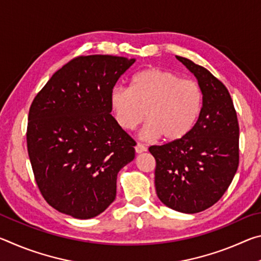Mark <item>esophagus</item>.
<instances>
[{
  "instance_id": "esophagus-1",
  "label": "esophagus",
  "mask_w": 261,
  "mask_h": 261,
  "mask_svg": "<svg viewBox=\"0 0 261 261\" xmlns=\"http://www.w3.org/2000/svg\"><path fill=\"white\" fill-rule=\"evenodd\" d=\"M135 149H136L137 153H143V152L146 151V147H145V145L138 143V144H137L136 146H135Z\"/></svg>"
}]
</instances>
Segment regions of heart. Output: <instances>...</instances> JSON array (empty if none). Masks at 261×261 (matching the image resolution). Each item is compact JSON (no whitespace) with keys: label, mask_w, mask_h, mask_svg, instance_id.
Listing matches in <instances>:
<instances>
[{"label":"heart","mask_w":261,"mask_h":261,"mask_svg":"<svg viewBox=\"0 0 261 261\" xmlns=\"http://www.w3.org/2000/svg\"><path fill=\"white\" fill-rule=\"evenodd\" d=\"M115 121L122 129L134 130L144 122L141 136L162 137L168 143L183 139L199 117L202 91L199 84L174 72L147 68L136 73L130 88L116 86L110 93Z\"/></svg>","instance_id":"heart-1"}]
</instances>
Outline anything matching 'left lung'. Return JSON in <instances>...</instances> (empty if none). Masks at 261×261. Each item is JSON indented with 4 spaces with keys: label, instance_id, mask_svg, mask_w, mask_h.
Returning <instances> with one entry per match:
<instances>
[{
    "label": "left lung",
    "instance_id": "8db88e82",
    "mask_svg": "<svg viewBox=\"0 0 261 261\" xmlns=\"http://www.w3.org/2000/svg\"><path fill=\"white\" fill-rule=\"evenodd\" d=\"M198 79L202 107L183 139L148 148L155 159V190L163 204L182 213L213 206L230 185L240 163V125L231 96L208 70L176 56Z\"/></svg>",
    "mask_w": 261,
    "mask_h": 261
}]
</instances>
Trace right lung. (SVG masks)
I'll list each match as a JSON object with an SVG mask.
<instances>
[{
	"mask_svg": "<svg viewBox=\"0 0 261 261\" xmlns=\"http://www.w3.org/2000/svg\"><path fill=\"white\" fill-rule=\"evenodd\" d=\"M134 59L77 56L53 74L30 107L28 152L35 182L53 208L99 215L116 197L117 174L136 141L110 115V93Z\"/></svg>",
	"mask_w": 261,
	"mask_h": 261,
	"instance_id": "add662e5",
	"label": "right lung"
}]
</instances>
